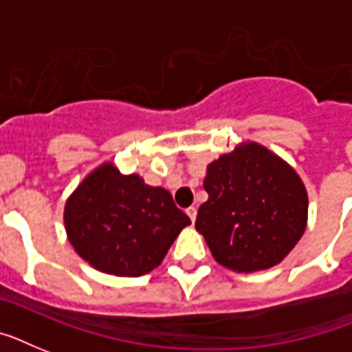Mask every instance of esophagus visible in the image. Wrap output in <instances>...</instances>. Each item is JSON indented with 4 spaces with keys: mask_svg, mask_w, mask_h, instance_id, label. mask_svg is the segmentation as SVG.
<instances>
[{
    "mask_svg": "<svg viewBox=\"0 0 352 352\" xmlns=\"http://www.w3.org/2000/svg\"><path fill=\"white\" fill-rule=\"evenodd\" d=\"M186 213H188V217H190V219H191V222H195V219H197V208L190 206V208L186 210Z\"/></svg>",
    "mask_w": 352,
    "mask_h": 352,
    "instance_id": "obj_1",
    "label": "esophagus"
}]
</instances>
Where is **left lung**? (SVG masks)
Listing matches in <instances>:
<instances>
[{
    "mask_svg": "<svg viewBox=\"0 0 352 352\" xmlns=\"http://www.w3.org/2000/svg\"><path fill=\"white\" fill-rule=\"evenodd\" d=\"M208 201L195 228L211 255L236 273L270 270L287 256L307 224V191L296 171L256 142L208 166Z\"/></svg>",
    "mask_w": 352,
    "mask_h": 352,
    "instance_id": "8db88e82",
    "label": "left lung"
}]
</instances>
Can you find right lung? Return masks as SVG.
I'll return each instance as SVG.
<instances>
[{
    "mask_svg": "<svg viewBox=\"0 0 352 352\" xmlns=\"http://www.w3.org/2000/svg\"><path fill=\"white\" fill-rule=\"evenodd\" d=\"M190 217L164 188L122 175L104 162L77 186L65 204L68 241L96 270L117 276H141L166 256Z\"/></svg>",
    "mask_w": 352,
    "mask_h": 352,
    "instance_id": "right-lung-1",
    "label": "right lung"
}]
</instances>
